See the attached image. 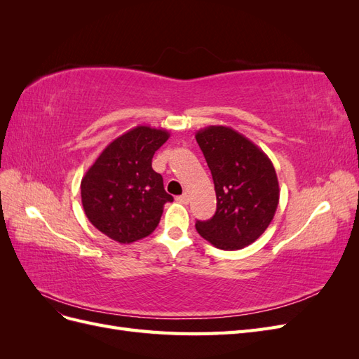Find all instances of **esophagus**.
Instances as JSON below:
<instances>
[{"label":"esophagus","instance_id":"34e87169","mask_svg":"<svg viewBox=\"0 0 359 359\" xmlns=\"http://www.w3.org/2000/svg\"><path fill=\"white\" fill-rule=\"evenodd\" d=\"M189 201H190L189 193H184V194H181V196H177V202H180V203H189Z\"/></svg>","mask_w":359,"mask_h":359}]
</instances>
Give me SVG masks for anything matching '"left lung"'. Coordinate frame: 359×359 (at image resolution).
Wrapping results in <instances>:
<instances>
[{
	"label": "left lung",
	"instance_id": "left-lung-1",
	"mask_svg": "<svg viewBox=\"0 0 359 359\" xmlns=\"http://www.w3.org/2000/svg\"><path fill=\"white\" fill-rule=\"evenodd\" d=\"M196 140L205 156L217 196L212 219L196 231L220 250H240L262 235L280 199L273 161L252 140L226 126L201 128Z\"/></svg>",
	"mask_w": 359,
	"mask_h": 359
}]
</instances>
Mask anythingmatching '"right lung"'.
Listing matches in <instances>:
<instances>
[{
    "instance_id": "right-lung-1",
    "label": "right lung",
    "mask_w": 359,
    "mask_h": 359,
    "mask_svg": "<svg viewBox=\"0 0 359 359\" xmlns=\"http://www.w3.org/2000/svg\"><path fill=\"white\" fill-rule=\"evenodd\" d=\"M170 133L136 126L114 139L81 181L85 215L91 224L119 244L153 233L163 206L173 198L151 161Z\"/></svg>"
}]
</instances>
